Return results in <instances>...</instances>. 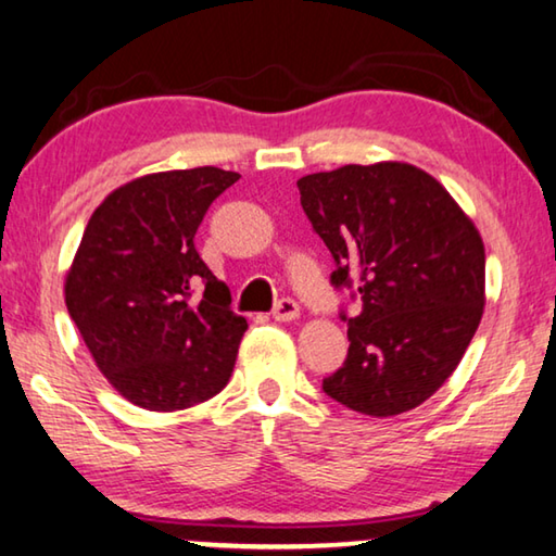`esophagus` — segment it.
<instances>
[{"label":"esophagus","mask_w":556,"mask_h":556,"mask_svg":"<svg viewBox=\"0 0 556 556\" xmlns=\"http://www.w3.org/2000/svg\"><path fill=\"white\" fill-rule=\"evenodd\" d=\"M298 315H301V305H298L293 298H280L276 307H273V318H276L278 323L295 320Z\"/></svg>","instance_id":"obj_1"}]
</instances>
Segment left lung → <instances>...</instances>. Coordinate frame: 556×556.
<instances>
[{
	"mask_svg": "<svg viewBox=\"0 0 556 556\" xmlns=\"http://www.w3.org/2000/svg\"><path fill=\"white\" fill-rule=\"evenodd\" d=\"M298 191L336 261L330 283L363 303L355 318L340 313L348 357L323 390L372 417L422 405L482 320L484 243L475 224L445 186L400 161L303 176Z\"/></svg>",
	"mask_w": 556,
	"mask_h": 556,
	"instance_id": "left-lung-1",
	"label": "left lung"
}]
</instances>
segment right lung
<instances>
[{"instance_id":"1","label":"right lung","mask_w":556,"mask_h":556,"mask_svg":"<svg viewBox=\"0 0 556 556\" xmlns=\"http://www.w3.org/2000/svg\"><path fill=\"white\" fill-rule=\"evenodd\" d=\"M238 178L216 166L134 178L91 213L66 273V311L93 363L143 409L199 405L233 372L249 323L230 311V290L193 238Z\"/></svg>"}]
</instances>
